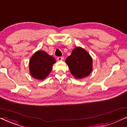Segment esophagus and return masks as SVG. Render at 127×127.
Segmentation results:
<instances>
[{
	"label": "esophagus",
	"instance_id": "esophagus-1",
	"mask_svg": "<svg viewBox=\"0 0 127 127\" xmlns=\"http://www.w3.org/2000/svg\"><path fill=\"white\" fill-rule=\"evenodd\" d=\"M64 60V57H59L57 58V60L58 61H62Z\"/></svg>",
	"mask_w": 127,
	"mask_h": 127
}]
</instances>
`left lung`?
Wrapping results in <instances>:
<instances>
[{
    "instance_id": "obj_1",
    "label": "left lung",
    "mask_w": 127,
    "mask_h": 127,
    "mask_svg": "<svg viewBox=\"0 0 127 127\" xmlns=\"http://www.w3.org/2000/svg\"><path fill=\"white\" fill-rule=\"evenodd\" d=\"M65 62L76 79L87 77L93 70V58L86 50L80 47L74 48Z\"/></svg>"
}]
</instances>
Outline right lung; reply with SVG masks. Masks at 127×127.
Returning a JSON list of instances; mask_svg holds the SVG:
<instances>
[{
	"instance_id": "add662e5",
	"label": "right lung",
	"mask_w": 127,
	"mask_h": 127,
	"mask_svg": "<svg viewBox=\"0 0 127 127\" xmlns=\"http://www.w3.org/2000/svg\"><path fill=\"white\" fill-rule=\"evenodd\" d=\"M56 62L55 58L42 50L35 52L29 60L31 75L34 79L43 80L47 77Z\"/></svg>"
}]
</instances>
